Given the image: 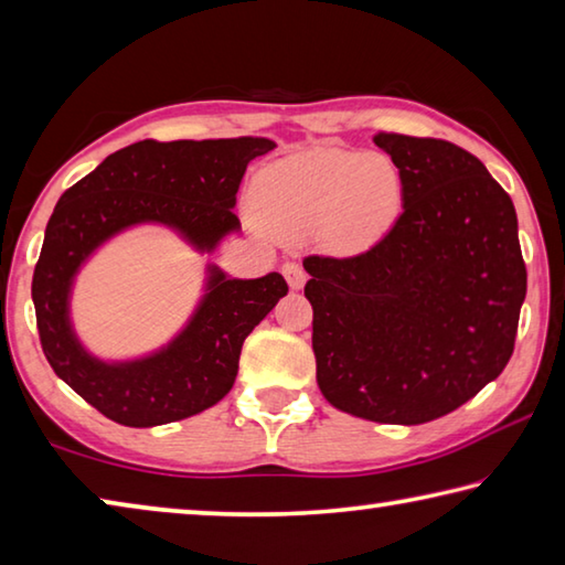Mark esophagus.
Here are the masks:
<instances>
[{
    "label": "esophagus",
    "mask_w": 565,
    "mask_h": 565,
    "mask_svg": "<svg viewBox=\"0 0 565 565\" xmlns=\"http://www.w3.org/2000/svg\"><path fill=\"white\" fill-rule=\"evenodd\" d=\"M282 275H285V280H288L290 290H300L302 285H305V277H308L298 263H285L282 265Z\"/></svg>",
    "instance_id": "1"
}]
</instances>
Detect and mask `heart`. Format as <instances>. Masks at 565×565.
<instances>
[{"mask_svg":"<svg viewBox=\"0 0 565 565\" xmlns=\"http://www.w3.org/2000/svg\"><path fill=\"white\" fill-rule=\"evenodd\" d=\"M402 195V173L390 156L348 148H310L257 178V203L273 227L322 231L344 250L377 243L397 221Z\"/></svg>","mask_w":565,"mask_h":565,"instance_id":"1","label":"heart"}]
</instances>
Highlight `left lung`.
Masks as SVG:
<instances>
[{
	"label": "left lung",
	"mask_w": 565,
	"mask_h": 565,
	"mask_svg": "<svg viewBox=\"0 0 565 565\" xmlns=\"http://www.w3.org/2000/svg\"><path fill=\"white\" fill-rule=\"evenodd\" d=\"M397 163L402 215L367 253L305 257L318 384L380 424L459 409L507 367L526 298L509 193L441 138L374 136Z\"/></svg>",
	"instance_id": "8db88e82"
}]
</instances>
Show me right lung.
I'll use <instances>...</instances> for the list:
<instances>
[{"instance_id":"1","label":"right lung","mask_w":565,"mask_h":565,"mask_svg":"<svg viewBox=\"0 0 565 565\" xmlns=\"http://www.w3.org/2000/svg\"><path fill=\"white\" fill-rule=\"evenodd\" d=\"M270 138L138 141L104 158L58 198L34 267L42 350L58 380L124 427H158L213 407L231 392L247 334L288 295L280 273L253 280L205 265L203 295L171 340L138 358L104 360L74 330L76 275L102 247L138 225H161L211 255L241 233L233 213L247 163Z\"/></svg>"}]
</instances>
